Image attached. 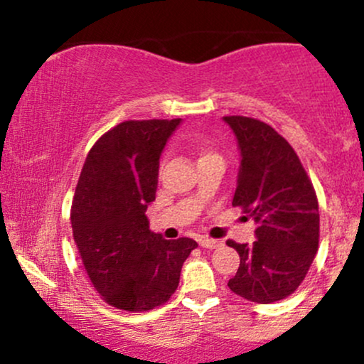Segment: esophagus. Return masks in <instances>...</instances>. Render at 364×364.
<instances>
[{
    "label": "esophagus",
    "instance_id": "34e87169",
    "mask_svg": "<svg viewBox=\"0 0 364 364\" xmlns=\"http://www.w3.org/2000/svg\"><path fill=\"white\" fill-rule=\"evenodd\" d=\"M198 243L202 248H219V246H223V241L219 240H210V237H200Z\"/></svg>",
    "mask_w": 364,
    "mask_h": 364
}]
</instances>
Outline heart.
Here are the masks:
<instances>
[{"mask_svg":"<svg viewBox=\"0 0 364 364\" xmlns=\"http://www.w3.org/2000/svg\"><path fill=\"white\" fill-rule=\"evenodd\" d=\"M195 150H196V154H198V161H200V159H205V157H210V156H217L214 150L208 147V145L202 144V141H198V144L195 145Z\"/></svg>","mask_w":364,"mask_h":364,"instance_id":"obj_1","label":"heart"}]
</instances>
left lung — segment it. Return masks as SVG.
<instances>
[{
    "instance_id": "left-lung-1",
    "label": "left lung",
    "mask_w": 364,
    "mask_h": 364,
    "mask_svg": "<svg viewBox=\"0 0 364 364\" xmlns=\"http://www.w3.org/2000/svg\"><path fill=\"white\" fill-rule=\"evenodd\" d=\"M224 121L241 150L232 205L257 224L253 245L225 241L240 253L228 286L248 301H281L304 281L318 250L315 188L289 141L270 124L246 116H224Z\"/></svg>"
}]
</instances>
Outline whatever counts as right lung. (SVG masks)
<instances>
[{"label":"right lung","mask_w":364,"mask_h":364,"mask_svg":"<svg viewBox=\"0 0 364 364\" xmlns=\"http://www.w3.org/2000/svg\"><path fill=\"white\" fill-rule=\"evenodd\" d=\"M176 119H129L94 144L72 203L73 240L94 289L111 306L149 311L178 289L196 241H168L149 229L159 157Z\"/></svg>","instance_id":"add662e5"}]
</instances>
